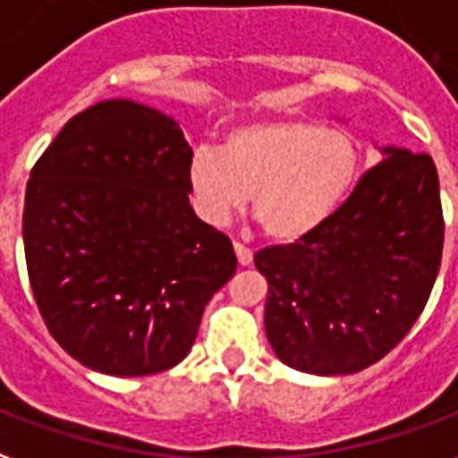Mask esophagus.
<instances>
[{
  "label": "esophagus",
  "instance_id": "1",
  "mask_svg": "<svg viewBox=\"0 0 458 458\" xmlns=\"http://www.w3.org/2000/svg\"><path fill=\"white\" fill-rule=\"evenodd\" d=\"M233 251H236V259H239V263L242 266H251L253 263V251L249 249V246H243V243H233Z\"/></svg>",
  "mask_w": 458,
  "mask_h": 458
}]
</instances>
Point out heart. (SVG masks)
I'll list each match as a JSON object with an SVG mask.
<instances>
[{
    "mask_svg": "<svg viewBox=\"0 0 458 458\" xmlns=\"http://www.w3.org/2000/svg\"><path fill=\"white\" fill-rule=\"evenodd\" d=\"M359 170L361 151L352 133L285 116L233 126L222 151L199 146L188 182L209 225H226L251 192L263 232L276 242H298L339 212Z\"/></svg>",
    "mask_w": 458,
    "mask_h": 458,
    "instance_id": "heart-1",
    "label": "heart"
}]
</instances>
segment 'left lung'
<instances>
[{"label":"left lung","instance_id":"left-lung-1","mask_svg":"<svg viewBox=\"0 0 458 458\" xmlns=\"http://www.w3.org/2000/svg\"><path fill=\"white\" fill-rule=\"evenodd\" d=\"M442 246L435 160L383 148L327 225L253 256L268 280L266 335L276 356L315 376L380 361L422 315Z\"/></svg>","mask_w":458,"mask_h":458}]
</instances>
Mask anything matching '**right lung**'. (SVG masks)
<instances>
[{"mask_svg":"<svg viewBox=\"0 0 458 458\" xmlns=\"http://www.w3.org/2000/svg\"><path fill=\"white\" fill-rule=\"evenodd\" d=\"M190 158L170 116L106 99L72 116L36 160L26 268L48 332L82 366L106 376L173 369L233 276L229 236L190 205Z\"/></svg>","mask_w":458,"mask_h":458,"instance_id":"obj_1","label":"right lung"}]
</instances>
